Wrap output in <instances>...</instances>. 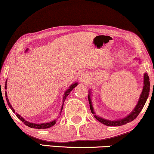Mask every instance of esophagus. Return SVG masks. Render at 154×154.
I'll return each mask as SVG.
<instances>
[{
    "label": "esophagus",
    "instance_id": "esophagus-1",
    "mask_svg": "<svg viewBox=\"0 0 154 154\" xmlns=\"http://www.w3.org/2000/svg\"><path fill=\"white\" fill-rule=\"evenodd\" d=\"M80 79H81L82 82H85L86 80H88V77L86 76L85 75L81 74V78H80Z\"/></svg>",
    "mask_w": 154,
    "mask_h": 154
}]
</instances>
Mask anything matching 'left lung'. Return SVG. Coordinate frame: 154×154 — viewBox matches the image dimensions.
<instances>
[{
	"label": "left lung",
	"instance_id": "left-lung-1",
	"mask_svg": "<svg viewBox=\"0 0 154 154\" xmlns=\"http://www.w3.org/2000/svg\"><path fill=\"white\" fill-rule=\"evenodd\" d=\"M144 87H143V90L142 92V94H141L140 100H139V102L137 103V104L136 105L135 108L133 111H132L131 113H130L129 115L127 117L124 118L123 119H120V120H117V121H109V120H106L102 119V118L99 117L95 114L94 111L93 110V107H92V102H91V99H90V92L89 94H88V101H89V104H90V110H91V112L92 114H93L94 117L95 119L102 123L103 124H104L105 125H108V126H120V125H125V124L130 123L136 119L137 117V116L140 114V111H142V109L144 107L145 103L146 102L147 98L149 97V90H150V81H149V75L147 73H144Z\"/></svg>",
	"mask_w": 154,
	"mask_h": 154
}]
</instances>
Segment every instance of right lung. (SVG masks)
Returning a JSON list of instances; mask_svg holds the SVG:
<instances>
[{
  "label": "right lung",
  "mask_w": 154,
  "mask_h": 154,
  "mask_svg": "<svg viewBox=\"0 0 154 154\" xmlns=\"http://www.w3.org/2000/svg\"><path fill=\"white\" fill-rule=\"evenodd\" d=\"M27 51V50H26V52ZM78 85L77 83H73V85H71L70 86V88H69L68 90H66V92H65L64 93V97H63V104H62V109H61V112L60 113H62V109H63V106H64V102L65 100H66V97L69 95V93L72 91V90L74 88L75 86H76ZM5 89H7V80H6V82H5ZM5 97H6V100H7V102H8V106H10V108L12 109V111H13V112L14 113L15 112V111H14V109H13V107H12V106L11 104H10V103L9 102V100H8V95H7V92H6L5 91ZM16 116H17V118L19 119L21 121L23 122L25 125L29 126V127H30L31 128H36V129H45V128H49L50 127H52V126H53L54 124L56 123V120H54V121H52V122H50V123H41V124H35V123H29V122L25 121V120L23 119V118L20 115H19L18 113H16Z\"/></svg>",
  "instance_id": "1"
}]
</instances>
